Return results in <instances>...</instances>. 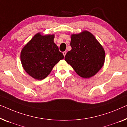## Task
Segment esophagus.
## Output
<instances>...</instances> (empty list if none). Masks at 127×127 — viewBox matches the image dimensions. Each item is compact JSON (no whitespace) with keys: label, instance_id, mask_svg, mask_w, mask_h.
I'll list each match as a JSON object with an SVG mask.
<instances>
[{"label":"esophagus","instance_id":"34e87169","mask_svg":"<svg viewBox=\"0 0 127 127\" xmlns=\"http://www.w3.org/2000/svg\"><path fill=\"white\" fill-rule=\"evenodd\" d=\"M63 55H64V56H65V55H66V54H67V52H66V51H64V52H63Z\"/></svg>","mask_w":127,"mask_h":127}]
</instances>
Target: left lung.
I'll return each instance as SVG.
<instances>
[{
	"instance_id": "left-lung-1",
	"label": "left lung",
	"mask_w": 127,
	"mask_h": 127,
	"mask_svg": "<svg viewBox=\"0 0 127 127\" xmlns=\"http://www.w3.org/2000/svg\"><path fill=\"white\" fill-rule=\"evenodd\" d=\"M71 37L72 50L67 53L65 60L80 77L93 76L104 63L105 53L103 46L87 31L72 34Z\"/></svg>"
}]
</instances>
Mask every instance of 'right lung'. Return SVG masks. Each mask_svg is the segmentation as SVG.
Wrapping results in <instances>:
<instances>
[{"instance_id": "obj_1", "label": "right lung", "mask_w": 127, "mask_h": 127, "mask_svg": "<svg viewBox=\"0 0 127 127\" xmlns=\"http://www.w3.org/2000/svg\"><path fill=\"white\" fill-rule=\"evenodd\" d=\"M54 35L38 33L26 44L20 53L23 68L28 75L43 80L64 56L54 42Z\"/></svg>"}]
</instances>
